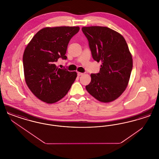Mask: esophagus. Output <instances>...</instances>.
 I'll list each match as a JSON object with an SVG mask.
<instances>
[{"mask_svg": "<svg viewBox=\"0 0 159 159\" xmlns=\"http://www.w3.org/2000/svg\"><path fill=\"white\" fill-rule=\"evenodd\" d=\"M83 75H84V73H80V72H78V73H77V75H78V76H82Z\"/></svg>", "mask_w": 159, "mask_h": 159, "instance_id": "34e87169", "label": "esophagus"}]
</instances>
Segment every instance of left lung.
I'll list each match as a JSON object with an SVG mask.
<instances>
[{
	"label": "left lung",
	"mask_w": 159,
	"mask_h": 159,
	"mask_svg": "<svg viewBox=\"0 0 159 159\" xmlns=\"http://www.w3.org/2000/svg\"><path fill=\"white\" fill-rule=\"evenodd\" d=\"M82 30L93 60L102 63L98 73L91 74V83L86 89L100 102H112L128 84L133 66L128 46L122 35L108 27H83Z\"/></svg>",
	"instance_id": "left-lung-1"
}]
</instances>
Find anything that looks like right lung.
Returning a JSON list of instances; mask_svg holds the SVG:
<instances>
[{
  "label": "right lung",
  "instance_id": "obj_1",
  "mask_svg": "<svg viewBox=\"0 0 159 159\" xmlns=\"http://www.w3.org/2000/svg\"><path fill=\"white\" fill-rule=\"evenodd\" d=\"M79 27H45L32 38L23 54V67L26 84L31 92L47 104L62 98L77 77L56 66L55 62L65 55L69 41L79 31Z\"/></svg>",
  "mask_w": 159,
  "mask_h": 159
}]
</instances>
